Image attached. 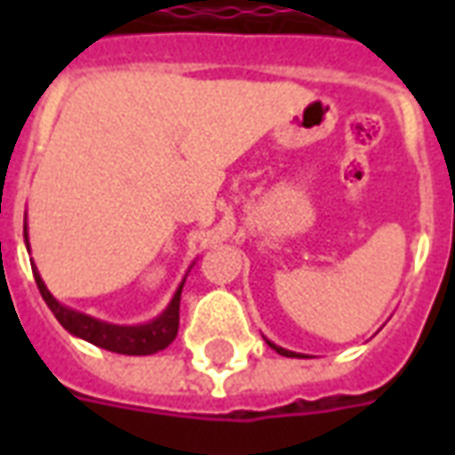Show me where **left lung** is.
Returning <instances> with one entry per match:
<instances>
[{
	"mask_svg": "<svg viewBox=\"0 0 455 455\" xmlns=\"http://www.w3.org/2000/svg\"><path fill=\"white\" fill-rule=\"evenodd\" d=\"M267 346H270V348H275V351L280 353V355H287V358H295V355H299V353H295V351H287V348H280V346H275V343H273V341H267Z\"/></svg>",
	"mask_w": 455,
	"mask_h": 455,
	"instance_id": "left-lung-1",
	"label": "left lung"
}]
</instances>
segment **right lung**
Returning a JSON list of instances; mask_svg holds the SVG:
<instances>
[{"label":"right lung","instance_id":"obj_1","mask_svg":"<svg viewBox=\"0 0 455 455\" xmlns=\"http://www.w3.org/2000/svg\"><path fill=\"white\" fill-rule=\"evenodd\" d=\"M24 241L26 248H28V234H26V221H24ZM34 277L36 285H38V292L45 299L48 309L53 312L55 319L63 324V329H68L73 336H80L84 341L94 343L100 348H107V351L124 353V355H150V353H158L163 348H168L170 343L175 341L180 326V295H182V285L180 283L178 292L172 295L170 305L165 307V312L160 316H156L148 324L139 326H119V324H107V322H100L90 315H83V312H75L70 307H63L58 299H55L48 287L38 275V270L34 266Z\"/></svg>","mask_w":455,"mask_h":455}]
</instances>
